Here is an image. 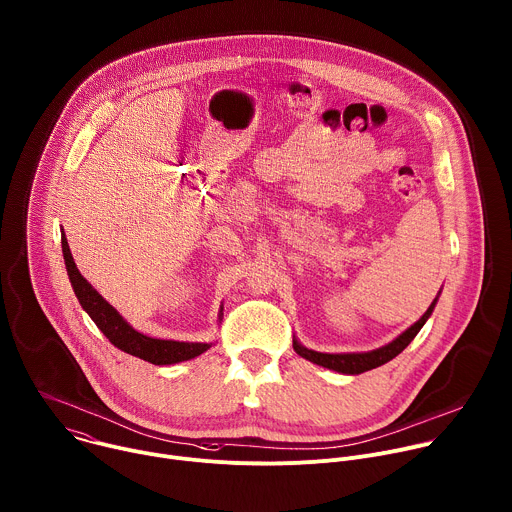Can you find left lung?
I'll list each match as a JSON object with an SVG mask.
<instances>
[{"mask_svg": "<svg viewBox=\"0 0 512 512\" xmlns=\"http://www.w3.org/2000/svg\"><path fill=\"white\" fill-rule=\"evenodd\" d=\"M440 295V293H438ZM438 295L436 299L430 303V307L426 309V313L416 321L412 323L406 331H402L396 339H392L390 344L378 348V350H372V352H354V354H323V352H315V350H309L305 346L299 344V339L293 335V350L309 360L311 364H317L321 368H327V370H333L337 374H348V376H358V374H364L368 370H374V368H380L384 364H388L390 360H394L398 354H402L408 344L412 342V339L418 335V331L422 329V325L428 321V317L432 315L434 307H436V301H438Z\"/></svg>", "mask_w": 512, "mask_h": 512, "instance_id": "1", "label": "left lung"}]
</instances>
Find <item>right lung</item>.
I'll return each mask as SVG.
<instances>
[{
    "label": "right lung",
    "mask_w": 512,
    "mask_h": 512,
    "mask_svg": "<svg viewBox=\"0 0 512 512\" xmlns=\"http://www.w3.org/2000/svg\"><path fill=\"white\" fill-rule=\"evenodd\" d=\"M62 253L66 271L72 283V289L82 305V309L92 317V321L98 325V329L110 339V344L118 350L140 358L144 362H150L154 366H173L179 362L193 360L201 354H205L215 344L205 342H175V339H158L144 335L136 331L78 271L74 257L70 253L68 239L62 231ZM223 319V307L219 309V321Z\"/></svg>",
    "instance_id": "1"
}]
</instances>
